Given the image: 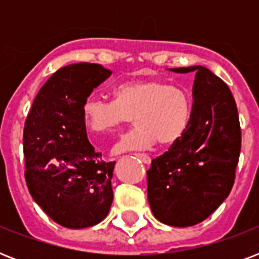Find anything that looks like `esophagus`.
<instances>
[{"label": "esophagus", "instance_id": "34e87169", "mask_svg": "<svg viewBox=\"0 0 259 259\" xmlns=\"http://www.w3.org/2000/svg\"><path fill=\"white\" fill-rule=\"evenodd\" d=\"M136 156H137V157L140 158V160H141L142 162H144V164H146V165H149L150 162H152V158H150L149 156H148V154H144V153H137V154H136Z\"/></svg>", "mask_w": 259, "mask_h": 259}]
</instances>
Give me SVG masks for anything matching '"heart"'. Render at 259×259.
Instances as JSON below:
<instances>
[{
  "instance_id": "obj_1",
  "label": "heart",
  "mask_w": 259,
  "mask_h": 259,
  "mask_svg": "<svg viewBox=\"0 0 259 259\" xmlns=\"http://www.w3.org/2000/svg\"><path fill=\"white\" fill-rule=\"evenodd\" d=\"M136 122L114 152L142 150L156 142L169 146L184 137L192 117V101L187 90L162 80H130L114 87L113 101L89 98L83 105V121L94 134H113Z\"/></svg>"
}]
</instances>
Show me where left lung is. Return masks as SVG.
Returning <instances> with one entry per match:
<instances>
[{
	"label": "left lung",
	"instance_id": "1",
	"mask_svg": "<svg viewBox=\"0 0 259 259\" xmlns=\"http://www.w3.org/2000/svg\"><path fill=\"white\" fill-rule=\"evenodd\" d=\"M169 70L195 74L192 117L184 137L152 160L148 200L161 223L188 227L207 219L229 196L241 153V126L233 94L208 68Z\"/></svg>",
	"mask_w": 259,
	"mask_h": 259
}]
</instances>
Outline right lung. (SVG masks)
<instances>
[{
	"instance_id": "obj_1",
	"label": "right lung",
	"mask_w": 259,
	"mask_h": 259,
	"mask_svg": "<svg viewBox=\"0 0 259 259\" xmlns=\"http://www.w3.org/2000/svg\"><path fill=\"white\" fill-rule=\"evenodd\" d=\"M110 75L93 63L63 67L44 83L26 117V185L44 212L67 229L98 225L113 203L115 162L102 161L83 121L84 102Z\"/></svg>"
}]
</instances>
